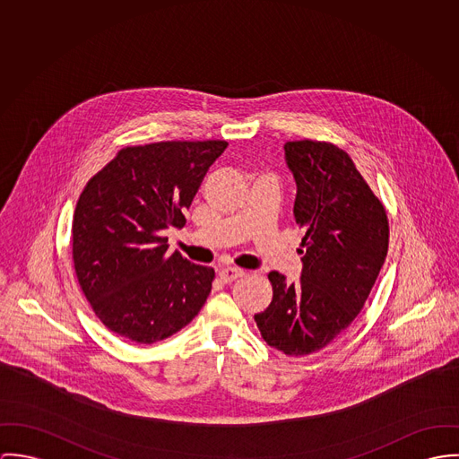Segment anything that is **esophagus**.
Instances as JSON below:
<instances>
[{
  "mask_svg": "<svg viewBox=\"0 0 459 459\" xmlns=\"http://www.w3.org/2000/svg\"><path fill=\"white\" fill-rule=\"evenodd\" d=\"M243 274H245V273H243L241 269H236V267H220V269H218V276H220V280H221L223 283H230V281L241 278Z\"/></svg>",
  "mask_w": 459,
  "mask_h": 459,
  "instance_id": "esophagus-1",
  "label": "esophagus"
}]
</instances>
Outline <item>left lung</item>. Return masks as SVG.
Listing matches in <instances>:
<instances>
[{"label": "left lung", "instance_id": "1", "mask_svg": "<svg viewBox=\"0 0 459 459\" xmlns=\"http://www.w3.org/2000/svg\"><path fill=\"white\" fill-rule=\"evenodd\" d=\"M285 160L298 194L294 220L305 230L301 280L269 273L273 301L255 315L265 343L307 356L342 334L366 303L389 248V221L352 158L331 143L294 141Z\"/></svg>", "mask_w": 459, "mask_h": 459}]
</instances>
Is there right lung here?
Instances as JSON below:
<instances>
[{"label":"right lung","instance_id":"add662e5","mask_svg":"<svg viewBox=\"0 0 459 459\" xmlns=\"http://www.w3.org/2000/svg\"><path fill=\"white\" fill-rule=\"evenodd\" d=\"M225 141H167L125 148L84 186L72 221L79 285L116 334L152 345L188 325L214 269L169 254L165 230L185 225Z\"/></svg>","mask_w":459,"mask_h":459}]
</instances>
